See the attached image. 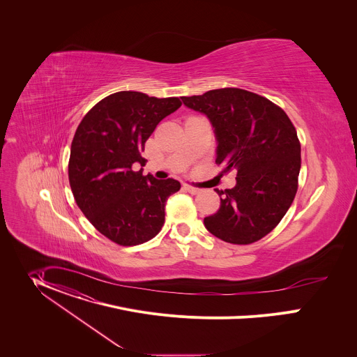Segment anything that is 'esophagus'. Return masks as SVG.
<instances>
[{"label": "esophagus", "mask_w": 357, "mask_h": 357, "mask_svg": "<svg viewBox=\"0 0 357 357\" xmlns=\"http://www.w3.org/2000/svg\"><path fill=\"white\" fill-rule=\"evenodd\" d=\"M187 192H190V194H192V195H197V194H199L201 192V190L199 188H197V187H194V185H190V184H184V187H183Z\"/></svg>", "instance_id": "obj_1"}]
</instances>
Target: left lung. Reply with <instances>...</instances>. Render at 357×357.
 Returning <instances> with one entry per match:
<instances>
[{"mask_svg": "<svg viewBox=\"0 0 357 357\" xmlns=\"http://www.w3.org/2000/svg\"><path fill=\"white\" fill-rule=\"evenodd\" d=\"M181 99L210 119L222 173L236 170L234 188L215 190L220 208L204 227L227 243H255L280 222L298 190L301 144L293 122L275 102L239 88Z\"/></svg>", "mask_w": 357, "mask_h": 357, "instance_id": "obj_1", "label": "left lung"}]
</instances>
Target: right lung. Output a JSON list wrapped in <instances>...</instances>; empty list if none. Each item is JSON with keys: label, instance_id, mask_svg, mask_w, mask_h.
Returning a JSON list of instances; mask_svg holds the SVG:
<instances>
[{"label": "right lung", "instance_id": "right-lung-1", "mask_svg": "<svg viewBox=\"0 0 357 357\" xmlns=\"http://www.w3.org/2000/svg\"><path fill=\"white\" fill-rule=\"evenodd\" d=\"M178 98L122 91L95 104L78 125L68 160L74 199L92 225L119 246L151 241L165 222V204L181 185L135 172L146 165L144 144L156 125L174 112Z\"/></svg>", "mask_w": 357, "mask_h": 357}]
</instances>
